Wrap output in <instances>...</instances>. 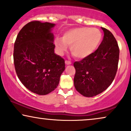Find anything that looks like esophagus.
<instances>
[{
  "mask_svg": "<svg viewBox=\"0 0 131 131\" xmlns=\"http://www.w3.org/2000/svg\"><path fill=\"white\" fill-rule=\"evenodd\" d=\"M65 63H66V65H70V64H72V62L70 61L66 60L65 61Z\"/></svg>",
  "mask_w": 131,
  "mask_h": 131,
  "instance_id": "obj_1",
  "label": "esophagus"
}]
</instances>
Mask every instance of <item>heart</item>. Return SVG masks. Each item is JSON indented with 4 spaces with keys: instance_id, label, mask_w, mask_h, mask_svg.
I'll return each instance as SVG.
<instances>
[{
    "instance_id": "heart-1",
    "label": "heart",
    "mask_w": 131,
    "mask_h": 131,
    "mask_svg": "<svg viewBox=\"0 0 131 131\" xmlns=\"http://www.w3.org/2000/svg\"><path fill=\"white\" fill-rule=\"evenodd\" d=\"M102 35L98 29L79 27L68 30L62 38L55 40L56 48L59 54L67 50L70 46L72 55L77 58L82 59L91 55L101 43Z\"/></svg>"
}]
</instances>
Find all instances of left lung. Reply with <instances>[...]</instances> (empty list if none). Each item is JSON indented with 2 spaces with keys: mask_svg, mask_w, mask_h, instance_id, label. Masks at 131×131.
I'll return each mask as SVG.
<instances>
[{
  "mask_svg": "<svg viewBox=\"0 0 131 131\" xmlns=\"http://www.w3.org/2000/svg\"><path fill=\"white\" fill-rule=\"evenodd\" d=\"M97 49L80 61L74 62V85L82 96L93 97L105 91L113 82L118 69L119 47L113 34L106 28Z\"/></svg>",
  "mask_w": 131,
  "mask_h": 131,
  "instance_id": "obj_1",
  "label": "left lung"
}]
</instances>
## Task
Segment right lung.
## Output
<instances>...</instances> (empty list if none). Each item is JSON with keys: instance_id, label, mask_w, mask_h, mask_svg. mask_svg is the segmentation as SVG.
<instances>
[{"instance_id": "add662e5", "label": "right lung", "mask_w": 131, "mask_h": 131, "mask_svg": "<svg viewBox=\"0 0 131 131\" xmlns=\"http://www.w3.org/2000/svg\"><path fill=\"white\" fill-rule=\"evenodd\" d=\"M55 24L32 21L18 32L14 47V63L18 79L29 90L39 95L53 91L65 70V61L54 53L50 32Z\"/></svg>"}]
</instances>
